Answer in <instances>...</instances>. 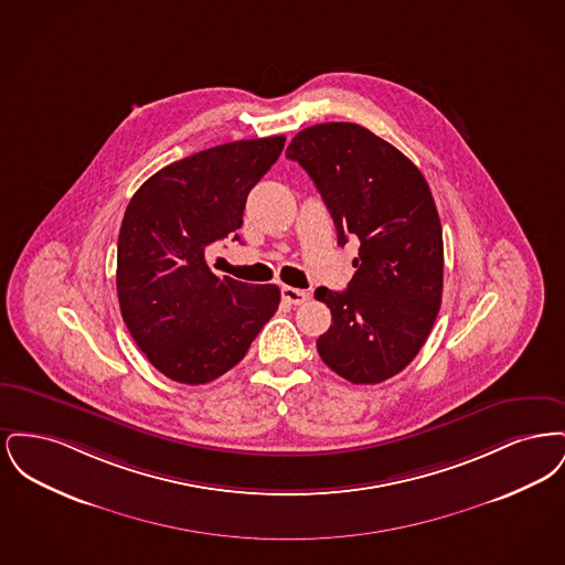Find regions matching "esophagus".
Returning a JSON list of instances; mask_svg holds the SVG:
<instances>
[{"label": "esophagus", "mask_w": 565, "mask_h": 565, "mask_svg": "<svg viewBox=\"0 0 565 565\" xmlns=\"http://www.w3.org/2000/svg\"><path fill=\"white\" fill-rule=\"evenodd\" d=\"M281 298H284L286 302H290V305H302V302L309 300V292L298 290V288H290V286H284V288H281Z\"/></svg>", "instance_id": "1"}]
</instances>
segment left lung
I'll return each mask as SVG.
<instances>
[{
    "label": "left lung",
    "mask_w": 565,
    "mask_h": 565,
    "mask_svg": "<svg viewBox=\"0 0 565 565\" xmlns=\"http://www.w3.org/2000/svg\"><path fill=\"white\" fill-rule=\"evenodd\" d=\"M286 157L320 190L339 245L360 242L348 290H316L332 313L320 358L351 383L398 375L424 348L443 298V226L426 178L353 122L302 129Z\"/></svg>",
    "instance_id": "left-lung-1"
}]
</instances>
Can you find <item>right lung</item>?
Instances as JSON below:
<instances>
[{"label":"right lung","mask_w":565,"mask_h":565,"mask_svg":"<svg viewBox=\"0 0 565 565\" xmlns=\"http://www.w3.org/2000/svg\"><path fill=\"white\" fill-rule=\"evenodd\" d=\"M284 141L242 139L171 162L127 205L116 267L120 313L150 364L178 383L201 385L231 371L279 307L277 286L217 277L205 254L242 228L247 194Z\"/></svg>","instance_id":"obj_1"}]
</instances>
